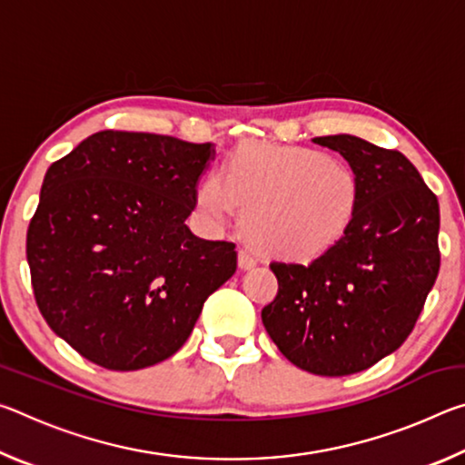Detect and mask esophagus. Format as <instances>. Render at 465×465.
Masks as SVG:
<instances>
[{"label":"esophagus","instance_id":"34e87169","mask_svg":"<svg viewBox=\"0 0 465 465\" xmlns=\"http://www.w3.org/2000/svg\"><path fill=\"white\" fill-rule=\"evenodd\" d=\"M238 262H240L242 269H252V266H256L258 256L250 248H240L238 250Z\"/></svg>","mask_w":465,"mask_h":465}]
</instances>
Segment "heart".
I'll list each match as a JSON object with an SVG mask.
<instances>
[{"mask_svg": "<svg viewBox=\"0 0 465 465\" xmlns=\"http://www.w3.org/2000/svg\"><path fill=\"white\" fill-rule=\"evenodd\" d=\"M361 183L349 163L305 147L242 145L223 174L196 193L209 223H232L235 207L256 248L287 261H312L341 242L357 215Z\"/></svg>", "mask_w": 465, "mask_h": 465, "instance_id": "heart-1", "label": "heart"}]
</instances>
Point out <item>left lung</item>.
<instances>
[{
	"label": "left lung",
	"mask_w": 465,
	"mask_h": 465,
	"mask_svg": "<svg viewBox=\"0 0 465 465\" xmlns=\"http://www.w3.org/2000/svg\"><path fill=\"white\" fill-rule=\"evenodd\" d=\"M357 172V215L310 264L271 262L262 324L291 363L341 377L402 346L439 274V201L411 160L355 135L316 137Z\"/></svg>",
	"instance_id": "obj_1"
}]
</instances>
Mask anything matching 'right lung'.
I'll return each mask as SVG.
<instances>
[{
    "label": "right lung",
    "instance_id": "right-lung-1",
    "mask_svg": "<svg viewBox=\"0 0 465 465\" xmlns=\"http://www.w3.org/2000/svg\"><path fill=\"white\" fill-rule=\"evenodd\" d=\"M211 143L100 131L46 170L26 258L38 310L92 363L137 371L186 342L203 303L235 272L232 242L186 217Z\"/></svg>",
    "mask_w": 465,
    "mask_h": 465
}]
</instances>
